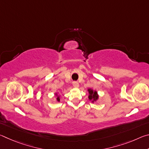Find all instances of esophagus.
<instances>
[{
	"label": "esophagus",
	"instance_id": "34e87169",
	"mask_svg": "<svg viewBox=\"0 0 149 149\" xmlns=\"http://www.w3.org/2000/svg\"><path fill=\"white\" fill-rule=\"evenodd\" d=\"M73 86H74L75 88L79 87V83H78L77 81H74V82H73Z\"/></svg>",
	"mask_w": 149,
	"mask_h": 149
}]
</instances>
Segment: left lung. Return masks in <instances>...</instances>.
<instances>
[{
    "label": "left lung",
    "mask_w": 149,
    "mask_h": 149,
    "mask_svg": "<svg viewBox=\"0 0 149 149\" xmlns=\"http://www.w3.org/2000/svg\"><path fill=\"white\" fill-rule=\"evenodd\" d=\"M88 91H89V99L91 100L92 102H94L95 101H97L99 99V95H98L97 92L96 91H93L91 89H88Z\"/></svg>",
    "instance_id": "8db88e82"
}]
</instances>
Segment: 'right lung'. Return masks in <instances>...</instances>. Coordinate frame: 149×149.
<instances>
[{
  "instance_id": "right-lung-1",
  "label": "right lung",
  "mask_w": 149,
  "mask_h": 149,
  "mask_svg": "<svg viewBox=\"0 0 149 149\" xmlns=\"http://www.w3.org/2000/svg\"><path fill=\"white\" fill-rule=\"evenodd\" d=\"M56 95L57 96V94H56ZM56 100H57V101H60V97H59V96H57V98H56Z\"/></svg>"
}]
</instances>
